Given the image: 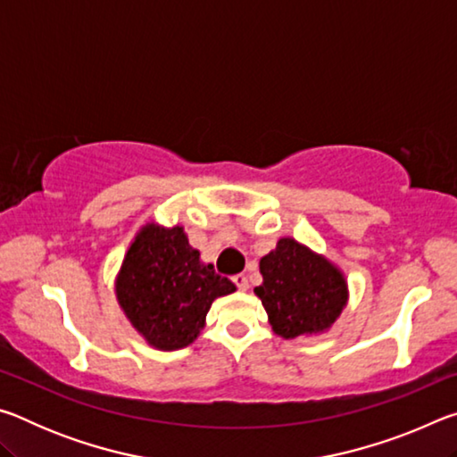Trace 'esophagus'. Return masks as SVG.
I'll list each match as a JSON object with an SVG mask.
<instances>
[{
    "label": "esophagus",
    "mask_w": 457,
    "mask_h": 457,
    "mask_svg": "<svg viewBox=\"0 0 457 457\" xmlns=\"http://www.w3.org/2000/svg\"><path fill=\"white\" fill-rule=\"evenodd\" d=\"M231 280H234V284L237 286V290H247V286H250V284H247V278L244 276V274H236L234 278H231Z\"/></svg>",
    "instance_id": "1"
}]
</instances>
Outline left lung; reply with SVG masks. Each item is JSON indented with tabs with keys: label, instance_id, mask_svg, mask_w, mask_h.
Returning <instances> with one entry per match:
<instances>
[{
	"label": "left lung",
	"instance_id": "8db88e82",
	"mask_svg": "<svg viewBox=\"0 0 457 457\" xmlns=\"http://www.w3.org/2000/svg\"><path fill=\"white\" fill-rule=\"evenodd\" d=\"M264 280L253 288L276 335L296 338L327 330L346 304L340 270L292 237L260 260Z\"/></svg>",
	"mask_w": 457,
	"mask_h": 457
}]
</instances>
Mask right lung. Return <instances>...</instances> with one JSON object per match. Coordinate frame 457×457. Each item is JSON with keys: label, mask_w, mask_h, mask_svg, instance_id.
Listing matches in <instances>:
<instances>
[{"label": "right lung", "mask_w": 457, "mask_h": 457, "mask_svg": "<svg viewBox=\"0 0 457 457\" xmlns=\"http://www.w3.org/2000/svg\"><path fill=\"white\" fill-rule=\"evenodd\" d=\"M234 290V282L215 274L212 264H201L183 228L154 223L138 231L117 278V300L127 319L161 351L191 345L213 300Z\"/></svg>", "instance_id": "obj_1"}]
</instances>
